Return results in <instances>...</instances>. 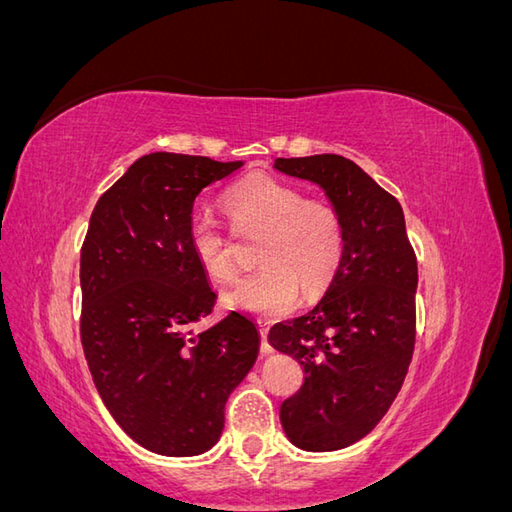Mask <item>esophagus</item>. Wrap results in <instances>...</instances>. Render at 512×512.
<instances>
[{
	"label": "esophagus",
	"instance_id": "obj_1",
	"mask_svg": "<svg viewBox=\"0 0 512 512\" xmlns=\"http://www.w3.org/2000/svg\"><path fill=\"white\" fill-rule=\"evenodd\" d=\"M258 333H260V352L262 354H271L273 352V348L269 346V342H267V333H269V322H265V320H258Z\"/></svg>",
	"mask_w": 512,
	"mask_h": 512
}]
</instances>
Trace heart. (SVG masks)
Instances as JSON below:
<instances>
[{
    "mask_svg": "<svg viewBox=\"0 0 512 512\" xmlns=\"http://www.w3.org/2000/svg\"><path fill=\"white\" fill-rule=\"evenodd\" d=\"M224 207L237 232H262V267L224 292L228 307L277 316L297 305L299 290L305 299L327 290L346 252V224L329 200L305 198L297 183L252 173L228 188ZM185 241L211 280L228 282L235 277L230 237L211 215L194 211Z\"/></svg>",
    "mask_w": 512,
    "mask_h": 512,
    "instance_id": "heart-1",
    "label": "heart"
}]
</instances>
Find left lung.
I'll list each match as a JSON object with an SVG mask.
<instances>
[{
  "mask_svg": "<svg viewBox=\"0 0 512 512\" xmlns=\"http://www.w3.org/2000/svg\"><path fill=\"white\" fill-rule=\"evenodd\" d=\"M273 168L318 183L346 224V252L324 297L269 331V344L305 371L280 408L288 440L337 451L365 438L404 384L416 337V256L397 198L352 160L322 153L277 158Z\"/></svg>",
  "mask_w": 512,
  "mask_h": 512,
  "instance_id": "8db88e82",
  "label": "left lung"
}]
</instances>
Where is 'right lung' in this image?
<instances>
[{"instance_id": "add662e5", "label": "right lung", "mask_w": 512, "mask_h": 512, "mask_svg": "<svg viewBox=\"0 0 512 512\" xmlns=\"http://www.w3.org/2000/svg\"><path fill=\"white\" fill-rule=\"evenodd\" d=\"M243 162L149 153L108 188L81 250V342L108 412L147 451L192 457L224 429L228 395L258 356L254 320L230 312L205 331L215 292L185 228L194 198Z\"/></svg>"}]
</instances>
